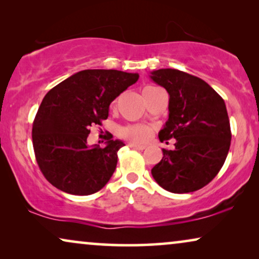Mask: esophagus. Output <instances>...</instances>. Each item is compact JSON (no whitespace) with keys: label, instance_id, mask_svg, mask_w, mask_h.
<instances>
[{"label":"esophagus","instance_id":"esophagus-1","mask_svg":"<svg viewBox=\"0 0 259 259\" xmlns=\"http://www.w3.org/2000/svg\"><path fill=\"white\" fill-rule=\"evenodd\" d=\"M128 146L134 148V150H138V151H143V150H145V148H146L145 145H138V144H133V143H131Z\"/></svg>","mask_w":259,"mask_h":259}]
</instances>
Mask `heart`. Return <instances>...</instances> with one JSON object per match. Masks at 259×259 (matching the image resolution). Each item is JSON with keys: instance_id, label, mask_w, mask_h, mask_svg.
Wrapping results in <instances>:
<instances>
[{"instance_id": "obj_1", "label": "heart", "mask_w": 259, "mask_h": 259, "mask_svg": "<svg viewBox=\"0 0 259 259\" xmlns=\"http://www.w3.org/2000/svg\"><path fill=\"white\" fill-rule=\"evenodd\" d=\"M120 133L123 138L133 143H145L151 136V128L145 125H131L120 130Z\"/></svg>"}]
</instances>
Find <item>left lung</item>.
Masks as SVG:
<instances>
[{
    "instance_id": "1",
    "label": "left lung",
    "mask_w": 259,
    "mask_h": 259,
    "mask_svg": "<svg viewBox=\"0 0 259 259\" xmlns=\"http://www.w3.org/2000/svg\"><path fill=\"white\" fill-rule=\"evenodd\" d=\"M150 77L169 95L159 139H176L175 150L162 148L152 176L169 192H193L218 175L228 157L231 130L225 102L204 80L182 70L162 68Z\"/></svg>"
}]
</instances>
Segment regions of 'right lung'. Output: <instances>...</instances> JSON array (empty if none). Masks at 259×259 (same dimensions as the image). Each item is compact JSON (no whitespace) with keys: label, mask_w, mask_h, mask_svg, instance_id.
Segmentation results:
<instances>
[{"label":"right lung","mask_w":259,"mask_h":259,"mask_svg":"<svg viewBox=\"0 0 259 259\" xmlns=\"http://www.w3.org/2000/svg\"><path fill=\"white\" fill-rule=\"evenodd\" d=\"M139 79L138 73L86 69L46 94L33 123V146L46 179L75 196L100 191L115 171L125 144L108 134L106 146H90L91 127L108 118L111 102Z\"/></svg>","instance_id":"right-lung-1"}]
</instances>
